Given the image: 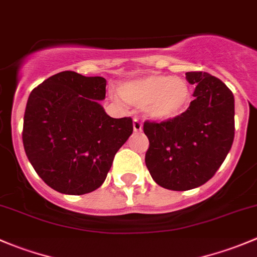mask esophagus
<instances>
[{
    "label": "esophagus",
    "instance_id": "esophagus-1",
    "mask_svg": "<svg viewBox=\"0 0 257 257\" xmlns=\"http://www.w3.org/2000/svg\"><path fill=\"white\" fill-rule=\"evenodd\" d=\"M133 129L136 133H139V132H142V129H143V124L141 123V121L138 120V119H134L133 120Z\"/></svg>",
    "mask_w": 257,
    "mask_h": 257
}]
</instances>
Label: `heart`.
<instances>
[{"mask_svg": "<svg viewBox=\"0 0 257 257\" xmlns=\"http://www.w3.org/2000/svg\"><path fill=\"white\" fill-rule=\"evenodd\" d=\"M118 93L124 102L144 108L145 115L157 121L177 118L186 109L191 97L186 80L163 73L128 80L119 87Z\"/></svg>", "mask_w": 257, "mask_h": 257, "instance_id": "b5f03b06", "label": "heart"}]
</instances>
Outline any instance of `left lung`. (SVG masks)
<instances>
[{
    "instance_id": "obj_1",
    "label": "left lung",
    "mask_w": 257,
    "mask_h": 257,
    "mask_svg": "<svg viewBox=\"0 0 257 257\" xmlns=\"http://www.w3.org/2000/svg\"><path fill=\"white\" fill-rule=\"evenodd\" d=\"M194 100L177 118L144 123L149 139L145 164L158 185L190 190L214 177L231 149L235 100L221 80L206 72H188Z\"/></svg>"
}]
</instances>
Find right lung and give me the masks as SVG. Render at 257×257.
Wrapping results in <instances>:
<instances>
[{
  "label": "right lung",
  "mask_w": 257,
  "mask_h": 257,
  "mask_svg": "<svg viewBox=\"0 0 257 257\" xmlns=\"http://www.w3.org/2000/svg\"><path fill=\"white\" fill-rule=\"evenodd\" d=\"M107 80L72 71L31 92L23 118L26 155L58 193L83 195L104 183L114 155L133 133L132 118H112L99 100Z\"/></svg>",
  "instance_id": "obj_1"
}]
</instances>
